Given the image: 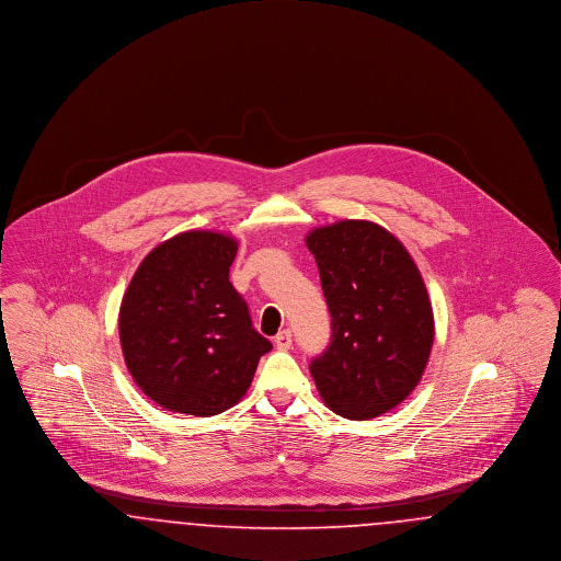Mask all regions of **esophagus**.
<instances>
[{
    "instance_id": "esophagus-1",
    "label": "esophagus",
    "mask_w": 561,
    "mask_h": 561,
    "mask_svg": "<svg viewBox=\"0 0 561 561\" xmlns=\"http://www.w3.org/2000/svg\"><path fill=\"white\" fill-rule=\"evenodd\" d=\"M275 347L279 351H288L293 347V332L290 330H282L277 336H275Z\"/></svg>"
}]
</instances>
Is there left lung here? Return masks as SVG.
<instances>
[{"instance_id": "8db88e82", "label": "left lung", "mask_w": 561, "mask_h": 561, "mask_svg": "<svg viewBox=\"0 0 561 561\" xmlns=\"http://www.w3.org/2000/svg\"><path fill=\"white\" fill-rule=\"evenodd\" d=\"M332 316L330 345L309 366L325 405L351 421L380 416L425 373L435 325L421 271L396 236L339 220L307 236Z\"/></svg>"}]
</instances>
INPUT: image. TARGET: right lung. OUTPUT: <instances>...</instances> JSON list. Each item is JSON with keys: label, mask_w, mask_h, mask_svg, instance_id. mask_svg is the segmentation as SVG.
<instances>
[{"label": "right lung", "mask_w": 561, "mask_h": 561, "mask_svg": "<svg viewBox=\"0 0 561 561\" xmlns=\"http://www.w3.org/2000/svg\"><path fill=\"white\" fill-rule=\"evenodd\" d=\"M238 241L185 231L156 245L119 307V341L134 382L170 412L214 416L245 396L273 348L229 282Z\"/></svg>", "instance_id": "1"}]
</instances>
